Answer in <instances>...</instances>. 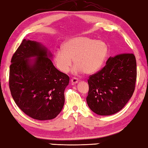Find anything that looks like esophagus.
I'll return each mask as SVG.
<instances>
[{
    "label": "esophagus",
    "mask_w": 148,
    "mask_h": 148,
    "mask_svg": "<svg viewBox=\"0 0 148 148\" xmlns=\"http://www.w3.org/2000/svg\"><path fill=\"white\" fill-rule=\"evenodd\" d=\"M79 81V79L76 77H73L71 79V83L73 84H76V83H77Z\"/></svg>",
    "instance_id": "34e87169"
}]
</instances>
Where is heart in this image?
<instances>
[{
    "mask_svg": "<svg viewBox=\"0 0 148 148\" xmlns=\"http://www.w3.org/2000/svg\"><path fill=\"white\" fill-rule=\"evenodd\" d=\"M108 53V47L104 42L88 37H77L67 40L63 45V50L54 53V62L57 69L68 73L73 59L75 73L84 72L92 74L101 67Z\"/></svg>",
    "mask_w": 148,
    "mask_h": 148,
    "instance_id": "obj_1",
    "label": "heart"
}]
</instances>
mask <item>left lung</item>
I'll use <instances>...</instances> for the list:
<instances>
[{"label":"left lung","mask_w":148,"mask_h":148,"mask_svg":"<svg viewBox=\"0 0 148 148\" xmlns=\"http://www.w3.org/2000/svg\"><path fill=\"white\" fill-rule=\"evenodd\" d=\"M137 77L136 57L122 53L110 57L106 65L89 76V108L96 114L110 115L122 110L134 93Z\"/></svg>","instance_id":"obj_1"}]
</instances>
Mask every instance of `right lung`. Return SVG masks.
<instances>
[{
  "label": "right lung",
  "instance_id": "obj_1",
  "mask_svg": "<svg viewBox=\"0 0 148 148\" xmlns=\"http://www.w3.org/2000/svg\"><path fill=\"white\" fill-rule=\"evenodd\" d=\"M51 54L39 42L24 39L11 59L9 88L16 106L37 120L54 119L65 103L67 74L57 69ZM35 57L34 60H30Z\"/></svg>",
  "mask_w": 148,
  "mask_h": 148
}]
</instances>
